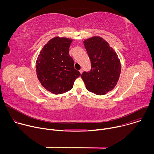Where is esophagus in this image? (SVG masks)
Returning <instances> with one entry per match:
<instances>
[{
	"label": "esophagus",
	"instance_id": "1",
	"mask_svg": "<svg viewBox=\"0 0 154 154\" xmlns=\"http://www.w3.org/2000/svg\"><path fill=\"white\" fill-rule=\"evenodd\" d=\"M79 72H80V73L82 74V72H83V69H81L80 70H79Z\"/></svg>",
	"mask_w": 154,
	"mask_h": 154
}]
</instances>
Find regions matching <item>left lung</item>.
I'll return each mask as SVG.
<instances>
[{"instance_id": "8db88e82", "label": "left lung", "mask_w": 154, "mask_h": 154, "mask_svg": "<svg viewBox=\"0 0 154 154\" xmlns=\"http://www.w3.org/2000/svg\"><path fill=\"white\" fill-rule=\"evenodd\" d=\"M91 61V69L81 75L88 91L104 95L116 85L121 74V63L116 52L100 36L83 41Z\"/></svg>"}]
</instances>
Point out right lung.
Masks as SVG:
<instances>
[{
	"label": "right lung",
	"instance_id": "1",
	"mask_svg": "<svg viewBox=\"0 0 154 154\" xmlns=\"http://www.w3.org/2000/svg\"><path fill=\"white\" fill-rule=\"evenodd\" d=\"M72 41L67 38L55 37L43 47L37 58L38 79L46 90L54 94L71 90L75 80L80 76L69 54Z\"/></svg>",
	"mask_w": 154,
	"mask_h": 154
}]
</instances>
